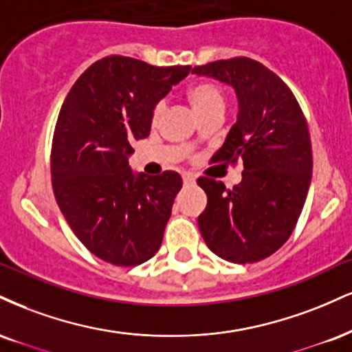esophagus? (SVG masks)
<instances>
[{
    "label": "esophagus",
    "instance_id": "34e87169",
    "mask_svg": "<svg viewBox=\"0 0 352 352\" xmlns=\"http://www.w3.org/2000/svg\"><path fill=\"white\" fill-rule=\"evenodd\" d=\"M195 184V177L192 173H184V185H193Z\"/></svg>",
    "mask_w": 352,
    "mask_h": 352
}]
</instances>
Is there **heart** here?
<instances>
[{"instance_id":"1","label":"heart","mask_w":352,"mask_h":352,"mask_svg":"<svg viewBox=\"0 0 352 352\" xmlns=\"http://www.w3.org/2000/svg\"><path fill=\"white\" fill-rule=\"evenodd\" d=\"M188 101L192 104L193 111L198 114L210 111V109H221L224 108V98H223V91L219 90V87L213 83H197L195 87H192L188 90ZM165 109V103L164 101H157L152 108V114L151 120L152 122H157L162 116Z\"/></svg>"}]
</instances>
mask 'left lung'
<instances>
[{"label":"left lung","mask_w":352,"mask_h":352,"mask_svg":"<svg viewBox=\"0 0 352 352\" xmlns=\"http://www.w3.org/2000/svg\"><path fill=\"white\" fill-rule=\"evenodd\" d=\"M234 88L238 120L211 162L244 165L231 190L201 177L208 203L198 228L211 252L234 264L269 257L290 238L307 200L313 155L307 121L290 88L248 57L195 67Z\"/></svg>","instance_id":"obj_1"}]
</instances>
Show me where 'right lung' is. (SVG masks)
<instances>
[{"label": "right lung", "instance_id": "1", "mask_svg": "<svg viewBox=\"0 0 352 352\" xmlns=\"http://www.w3.org/2000/svg\"><path fill=\"white\" fill-rule=\"evenodd\" d=\"M190 70L111 55L88 67L63 101L50 159L55 200L85 248L109 264L139 265L162 244L182 177L131 170V142L149 135L154 104Z\"/></svg>", "mask_w": 352, "mask_h": 352}]
</instances>
